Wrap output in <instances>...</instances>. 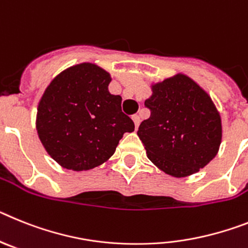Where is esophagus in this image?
Listing matches in <instances>:
<instances>
[{"instance_id":"obj_1","label":"esophagus","mask_w":248,"mask_h":248,"mask_svg":"<svg viewBox=\"0 0 248 248\" xmlns=\"http://www.w3.org/2000/svg\"><path fill=\"white\" fill-rule=\"evenodd\" d=\"M132 120H133V122H135V127H139V124H140V122H141V120H140V116L139 115H133L132 116Z\"/></svg>"}]
</instances>
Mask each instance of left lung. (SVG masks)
<instances>
[{
    "label": "left lung",
    "mask_w": 248,
    "mask_h": 248,
    "mask_svg": "<svg viewBox=\"0 0 248 248\" xmlns=\"http://www.w3.org/2000/svg\"><path fill=\"white\" fill-rule=\"evenodd\" d=\"M151 115L137 135L148 160L172 177H187L214 160L222 141L221 116L210 94L184 73L152 83Z\"/></svg>",
    "instance_id": "8db88e82"
}]
</instances>
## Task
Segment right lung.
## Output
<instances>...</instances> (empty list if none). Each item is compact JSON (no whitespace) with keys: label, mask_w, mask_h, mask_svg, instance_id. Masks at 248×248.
<instances>
[{"label":"right lung","mask_w":248,"mask_h":248,"mask_svg":"<svg viewBox=\"0 0 248 248\" xmlns=\"http://www.w3.org/2000/svg\"><path fill=\"white\" fill-rule=\"evenodd\" d=\"M111 75L90 62L59 73L37 107L36 130L47 154L63 169L87 171L115 154L135 124L121 109V96L111 94Z\"/></svg>","instance_id":"right-lung-1"}]
</instances>
